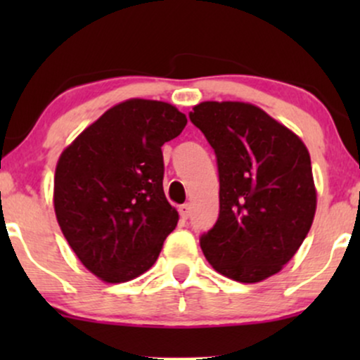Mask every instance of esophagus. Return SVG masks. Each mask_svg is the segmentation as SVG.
I'll list each match as a JSON object with an SVG mask.
<instances>
[{
	"label": "esophagus",
	"instance_id": "obj_1",
	"mask_svg": "<svg viewBox=\"0 0 360 360\" xmlns=\"http://www.w3.org/2000/svg\"><path fill=\"white\" fill-rule=\"evenodd\" d=\"M179 213H181V217L184 218V220H188L189 214H191V205L186 203V205L181 206V208H179Z\"/></svg>",
	"mask_w": 360,
	"mask_h": 360
}]
</instances>
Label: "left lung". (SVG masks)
<instances>
[{"mask_svg": "<svg viewBox=\"0 0 360 360\" xmlns=\"http://www.w3.org/2000/svg\"><path fill=\"white\" fill-rule=\"evenodd\" d=\"M217 155L220 214L200 243L213 269L259 283L283 269L311 229L316 210L308 148L264 110L205 101L189 113Z\"/></svg>", "mask_w": 360, "mask_h": 360, "instance_id": "obj_1", "label": "left lung"}]
</instances>
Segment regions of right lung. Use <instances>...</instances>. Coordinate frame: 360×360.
I'll return each mask as SVG.
<instances>
[{"label": "right lung", "mask_w": 360, "mask_h": 360, "mask_svg": "<svg viewBox=\"0 0 360 360\" xmlns=\"http://www.w3.org/2000/svg\"><path fill=\"white\" fill-rule=\"evenodd\" d=\"M186 115L154 100L113 106L62 152L53 208L74 254L105 283L150 269L179 214L162 188V147Z\"/></svg>", "instance_id": "right-lung-1"}]
</instances>
